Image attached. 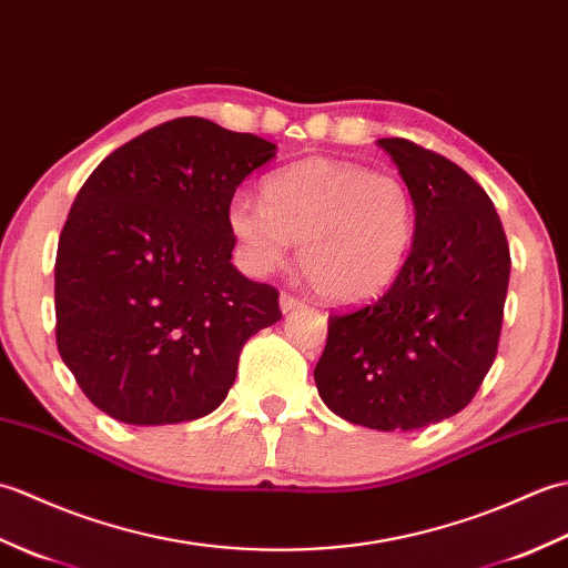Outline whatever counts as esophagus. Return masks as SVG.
<instances>
[{"mask_svg":"<svg viewBox=\"0 0 568 568\" xmlns=\"http://www.w3.org/2000/svg\"><path fill=\"white\" fill-rule=\"evenodd\" d=\"M297 307H305V300L297 297L293 293H283L281 295V310L283 312H291V310H297Z\"/></svg>","mask_w":568,"mask_h":568,"instance_id":"34e87169","label":"esophagus"}]
</instances>
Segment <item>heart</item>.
Listing matches in <instances>:
<instances>
[{"label":"heart","instance_id":"b5f03b06","mask_svg":"<svg viewBox=\"0 0 568 568\" xmlns=\"http://www.w3.org/2000/svg\"><path fill=\"white\" fill-rule=\"evenodd\" d=\"M226 220L253 271L283 265L291 241H300V268L310 285L334 303H361L403 271L417 207L400 178L310 159L265 180L263 202L236 195Z\"/></svg>","mask_w":568,"mask_h":568}]
</instances>
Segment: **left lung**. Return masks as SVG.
<instances>
[{"instance_id": "1", "label": "left lung", "mask_w": 568, "mask_h": 568, "mask_svg": "<svg viewBox=\"0 0 568 568\" xmlns=\"http://www.w3.org/2000/svg\"><path fill=\"white\" fill-rule=\"evenodd\" d=\"M415 197L413 251L393 285L329 312L315 366L334 415L371 429H419L474 400L498 354L510 248L486 190L444 155L378 139Z\"/></svg>"}]
</instances>
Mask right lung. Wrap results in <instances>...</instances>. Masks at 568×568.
<instances>
[{
	"mask_svg": "<svg viewBox=\"0 0 568 568\" xmlns=\"http://www.w3.org/2000/svg\"><path fill=\"white\" fill-rule=\"evenodd\" d=\"M271 141L180 116L84 180L55 256V342L88 400L126 425L210 415L241 348L283 317L268 283L232 265L229 204Z\"/></svg>",
	"mask_w": 568,
	"mask_h": 568,
	"instance_id": "right-lung-1",
	"label": "right lung"
}]
</instances>
